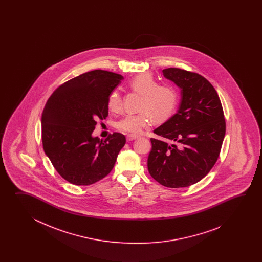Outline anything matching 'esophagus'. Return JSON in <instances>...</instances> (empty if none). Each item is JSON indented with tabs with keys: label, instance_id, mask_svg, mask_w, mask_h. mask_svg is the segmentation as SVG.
I'll list each match as a JSON object with an SVG mask.
<instances>
[{
	"label": "esophagus",
	"instance_id": "obj_1",
	"mask_svg": "<svg viewBox=\"0 0 262 262\" xmlns=\"http://www.w3.org/2000/svg\"><path fill=\"white\" fill-rule=\"evenodd\" d=\"M139 138V136H136V135H127V137H126V139H127V141H131V140H134V139H137Z\"/></svg>",
	"mask_w": 262,
	"mask_h": 262
}]
</instances>
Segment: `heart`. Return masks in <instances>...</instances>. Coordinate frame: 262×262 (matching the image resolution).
<instances>
[{"instance_id": "b5f03b06", "label": "heart", "mask_w": 262, "mask_h": 262, "mask_svg": "<svg viewBox=\"0 0 262 262\" xmlns=\"http://www.w3.org/2000/svg\"><path fill=\"white\" fill-rule=\"evenodd\" d=\"M128 88L141 95L139 111L136 114H127L116 123V128L122 132L139 134L150 126L152 118L156 122H165L172 116L179 103L177 89L170 84H158L150 74H142L128 82ZM108 111L118 112L122 106V96L117 90L112 91L107 97Z\"/></svg>"}]
</instances>
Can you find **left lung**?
Returning a JSON list of instances; mask_svg holds the SVG:
<instances>
[{
    "label": "left lung",
    "mask_w": 262,
    "mask_h": 262,
    "mask_svg": "<svg viewBox=\"0 0 262 262\" xmlns=\"http://www.w3.org/2000/svg\"><path fill=\"white\" fill-rule=\"evenodd\" d=\"M164 77L181 89L177 113L154 131L148 170L159 184L187 187L204 178L217 161L226 134L221 101L206 78L180 68H167Z\"/></svg>",
    "instance_id": "8db88e82"
}]
</instances>
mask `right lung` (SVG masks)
<instances>
[{"label": "right lung", "instance_id": "1", "mask_svg": "<svg viewBox=\"0 0 262 262\" xmlns=\"http://www.w3.org/2000/svg\"><path fill=\"white\" fill-rule=\"evenodd\" d=\"M123 79L105 70L84 73L62 84L47 101L41 118L46 156L57 172L76 185L105 178L125 144L123 134L93 137L97 120L108 115L106 101Z\"/></svg>", "mask_w": 262, "mask_h": 262}]
</instances>
